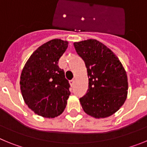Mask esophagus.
Wrapping results in <instances>:
<instances>
[{"label":"esophagus","mask_w":147,"mask_h":147,"mask_svg":"<svg viewBox=\"0 0 147 147\" xmlns=\"http://www.w3.org/2000/svg\"><path fill=\"white\" fill-rule=\"evenodd\" d=\"M74 82H75L74 80H71V81H70V83H71V85H74Z\"/></svg>","instance_id":"1"}]
</instances>
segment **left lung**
<instances>
[{
    "instance_id": "1",
    "label": "left lung",
    "mask_w": 147,
    "mask_h": 147,
    "mask_svg": "<svg viewBox=\"0 0 147 147\" xmlns=\"http://www.w3.org/2000/svg\"><path fill=\"white\" fill-rule=\"evenodd\" d=\"M74 45L88 72V91L80 98L82 109L96 119L110 116L127 98L128 82L124 67L112 51L98 40L90 39Z\"/></svg>"
}]
</instances>
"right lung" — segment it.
I'll list each match as a JSON object with an SVG mask.
<instances>
[{
	"label": "right lung",
	"mask_w": 147,
	"mask_h": 147,
	"mask_svg": "<svg viewBox=\"0 0 147 147\" xmlns=\"http://www.w3.org/2000/svg\"><path fill=\"white\" fill-rule=\"evenodd\" d=\"M68 42L54 39L38 48L25 64L20 76L22 96L32 110L45 118L62 113L71 92L64 71L57 65Z\"/></svg>",
	"instance_id": "right-lung-1"
}]
</instances>
